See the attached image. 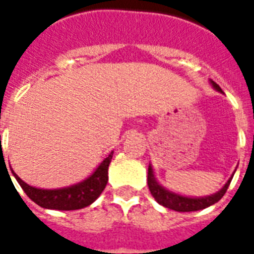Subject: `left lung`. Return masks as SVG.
<instances>
[{
	"label": "left lung",
	"mask_w": 254,
	"mask_h": 254,
	"mask_svg": "<svg viewBox=\"0 0 254 254\" xmlns=\"http://www.w3.org/2000/svg\"><path fill=\"white\" fill-rule=\"evenodd\" d=\"M213 85V88H216L219 92L221 91V88L215 83V81H211ZM232 181V177L229 178L228 182L225 183L224 187L217 191L216 193H213L211 196L205 197H187L182 196V195H178V193H174L169 190H165L162 186L159 185L157 179L154 177V173H153V169L151 166H149L147 169V186H149V190H150L151 195L154 197L155 200L158 201L159 204H162L163 207L166 208L174 209V211H178V212H191V211H199V209L207 208L209 205L215 204L217 201L220 200L221 197L224 196V193L227 192V190L229 187V183Z\"/></svg>",
	"instance_id": "left-lung-1"
}]
</instances>
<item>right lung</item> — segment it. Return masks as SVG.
Returning <instances> with one entry per match:
<instances>
[{"label":"right lung","mask_w":254,"mask_h":254,"mask_svg":"<svg viewBox=\"0 0 254 254\" xmlns=\"http://www.w3.org/2000/svg\"><path fill=\"white\" fill-rule=\"evenodd\" d=\"M112 155H113V151L100 163V166L88 179L75 186L67 187V189H35V187H31L22 181L13 170H11V173L22 187V190L26 192V195L34 203H37L38 205H41L43 208L62 209V211L80 209L92 204L105 189L108 183V167L111 163Z\"/></svg>","instance_id":"obj_1"}]
</instances>
